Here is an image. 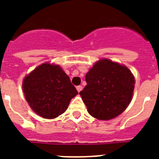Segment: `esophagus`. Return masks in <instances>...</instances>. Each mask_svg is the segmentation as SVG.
Returning a JSON list of instances; mask_svg holds the SVG:
<instances>
[{"instance_id":"obj_1","label":"esophagus","mask_w":159,"mask_h":159,"mask_svg":"<svg viewBox=\"0 0 159 159\" xmlns=\"http://www.w3.org/2000/svg\"><path fill=\"white\" fill-rule=\"evenodd\" d=\"M76 89H77V91H78V92H81V91H82V89H83V87L81 86V85H80V86H77Z\"/></svg>"}]
</instances>
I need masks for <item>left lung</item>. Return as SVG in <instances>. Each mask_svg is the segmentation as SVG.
<instances>
[{
    "label": "left lung",
    "instance_id": "left-lung-1",
    "mask_svg": "<svg viewBox=\"0 0 159 159\" xmlns=\"http://www.w3.org/2000/svg\"><path fill=\"white\" fill-rule=\"evenodd\" d=\"M85 78L87 85L80 95L88 113L95 119H114L130 104L135 81L126 66L102 59L94 64Z\"/></svg>",
    "mask_w": 159,
    "mask_h": 159
}]
</instances>
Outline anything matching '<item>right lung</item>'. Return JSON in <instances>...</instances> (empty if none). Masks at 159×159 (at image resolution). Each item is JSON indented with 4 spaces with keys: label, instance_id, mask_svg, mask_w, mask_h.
<instances>
[{
    "label": "right lung",
    "instance_id": "1",
    "mask_svg": "<svg viewBox=\"0 0 159 159\" xmlns=\"http://www.w3.org/2000/svg\"><path fill=\"white\" fill-rule=\"evenodd\" d=\"M22 88L32 111L44 119H55L64 113L78 94L61 67L49 63L38 66L26 75Z\"/></svg>",
    "mask_w": 159,
    "mask_h": 159
}]
</instances>
